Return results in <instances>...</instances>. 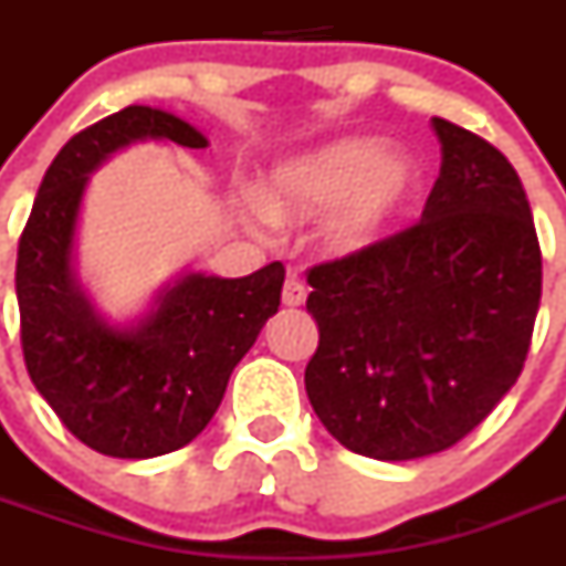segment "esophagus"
Masks as SVG:
<instances>
[{
  "mask_svg": "<svg viewBox=\"0 0 566 566\" xmlns=\"http://www.w3.org/2000/svg\"><path fill=\"white\" fill-rule=\"evenodd\" d=\"M306 283H303L297 274H289L286 283H283V303H286V306H303V303H306Z\"/></svg>",
  "mask_w": 566,
  "mask_h": 566,
  "instance_id": "obj_1",
  "label": "esophagus"
}]
</instances>
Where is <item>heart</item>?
I'll list each match as a JSON object with an SVG mask.
<instances>
[{
	"label": "heart",
	"mask_w": 566,
	"mask_h": 566,
	"mask_svg": "<svg viewBox=\"0 0 566 566\" xmlns=\"http://www.w3.org/2000/svg\"><path fill=\"white\" fill-rule=\"evenodd\" d=\"M417 187V169L374 138H345L312 155L280 164L260 184L254 201L269 221H306L328 212L323 247L354 254L374 247Z\"/></svg>",
	"instance_id": "1"
}]
</instances>
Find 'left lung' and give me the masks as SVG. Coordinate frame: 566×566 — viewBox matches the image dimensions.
<instances>
[{
	"mask_svg": "<svg viewBox=\"0 0 566 566\" xmlns=\"http://www.w3.org/2000/svg\"><path fill=\"white\" fill-rule=\"evenodd\" d=\"M442 167L422 221L308 269L314 413L343 448L405 462L468 437L516 385L542 300V249L516 169L433 118Z\"/></svg>",
	"mask_w": 566,
	"mask_h": 566,
	"instance_id": "left-lung-1",
	"label": "left lung"
}]
</instances>
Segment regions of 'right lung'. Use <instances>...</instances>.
<instances>
[{
    "label": "right lung",
    "mask_w": 566,
    "mask_h": 566,
    "mask_svg": "<svg viewBox=\"0 0 566 566\" xmlns=\"http://www.w3.org/2000/svg\"><path fill=\"white\" fill-rule=\"evenodd\" d=\"M203 149V133L167 109L133 104L59 149L19 240L22 352L36 391L87 448L153 459L192 442L221 405L234 365L277 312L286 269L249 277L187 272L133 326H109L73 272L90 172L135 142Z\"/></svg>",
    "instance_id": "add662e5"
}]
</instances>
